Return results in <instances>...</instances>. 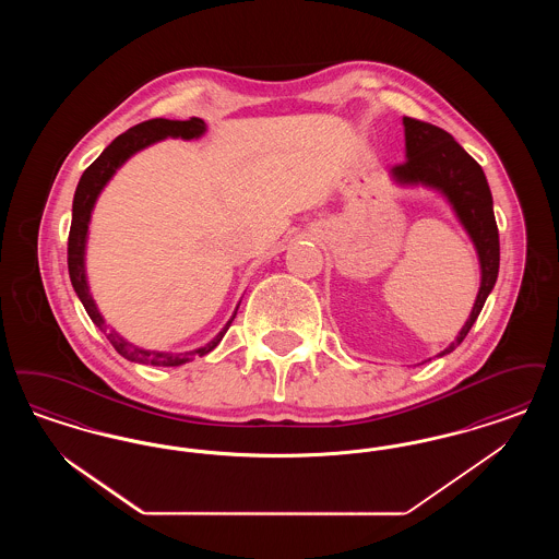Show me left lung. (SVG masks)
Wrapping results in <instances>:
<instances>
[{
  "label": "left lung",
  "instance_id": "obj_1",
  "mask_svg": "<svg viewBox=\"0 0 559 559\" xmlns=\"http://www.w3.org/2000/svg\"><path fill=\"white\" fill-rule=\"evenodd\" d=\"M402 123L406 138V160L392 167L394 180L400 185H426L440 190L474 240L481 267V283L474 310L456 340L438 354L444 356L467 337L484 308L488 293L492 292L497 283L501 255L499 228L492 212V194L478 160L467 155L465 148L454 142L451 133L431 123L413 117H404Z\"/></svg>",
  "mask_w": 559,
  "mask_h": 559
}]
</instances>
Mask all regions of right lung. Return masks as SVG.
Wrapping results in <instances>:
<instances>
[{
    "mask_svg": "<svg viewBox=\"0 0 559 559\" xmlns=\"http://www.w3.org/2000/svg\"><path fill=\"white\" fill-rule=\"evenodd\" d=\"M205 133V121L199 117H190L188 121H171V119H148L142 121L138 126L130 128L128 132L117 135L107 148L103 151V155L94 160L81 176L80 185L75 190V199H73V219H71V230H69V276L73 283V289L78 293V297L87 312V317L96 326H100L103 331L107 329L103 314L98 312L92 293L87 287V278H85V239H87V226H90V217L94 203L100 194V190L105 188L108 180L112 178V174L132 157L133 153L146 148L148 144L163 140L167 135L171 138H185L192 140ZM239 310V308H237ZM237 310L233 314V319L226 322V326L217 333V337L210 342L205 347H199L194 352L187 354H165V352H148L142 347L128 344L123 337H119L117 333H107V340L112 347L128 360L140 362V365H153V367H180L185 362H190L194 356H205L210 354L213 347L222 342V337L226 335L228 326L233 324V320L237 317Z\"/></svg>",
    "mask_w": 559,
    "mask_h": 559,
    "instance_id": "1",
    "label": "right lung"
}]
</instances>
